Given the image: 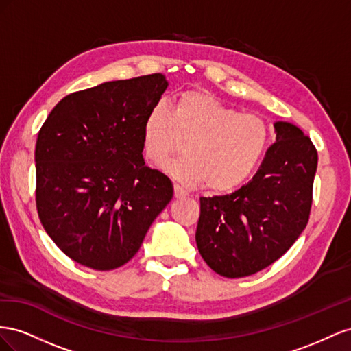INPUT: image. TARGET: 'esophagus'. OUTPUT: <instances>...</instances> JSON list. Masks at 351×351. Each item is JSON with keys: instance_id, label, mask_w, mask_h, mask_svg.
Returning <instances> with one entry per match:
<instances>
[{"instance_id": "obj_1", "label": "esophagus", "mask_w": 351, "mask_h": 351, "mask_svg": "<svg viewBox=\"0 0 351 351\" xmlns=\"http://www.w3.org/2000/svg\"><path fill=\"white\" fill-rule=\"evenodd\" d=\"M173 191H175V197L176 198H182V197H186L188 193L185 191V189L182 186H179L178 184L173 185Z\"/></svg>"}]
</instances>
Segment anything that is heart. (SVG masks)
<instances>
[{
	"label": "heart",
	"mask_w": 351,
	"mask_h": 351,
	"mask_svg": "<svg viewBox=\"0 0 351 351\" xmlns=\"http://www.w3.org/2000/svg\"><path fill=\"white\" fill-rule=\"evenodd\" d=\"M182 143L185 156L166 163V172L185 184L225 193L241 185L260 163L269 126L258 114L239 113L212 94L185 91L170 108L163 101L154 104L143 125L149 162L162 163Z\"/></svg>",
	"instance_id": "1"
}]
</instances>
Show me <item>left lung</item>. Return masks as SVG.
I'll return each instance as SVG.
<instances>
[{"instance_id":"obj_1","label":"left lung","mask_w":351,"mask_h":351,"mask_svg":"<svg viewBox=\"0 0 351 351\" xmlns=\"http://www.w3.org/2000/svg\"><path fill=\"white\" fill-rule=\"evenodd\" d=\"M252 181L232 194L199 198L198 252L216 274L243 278L284 256L308 222L317 152L300 128L276 122Z\"/></svg>"}]
</instances>
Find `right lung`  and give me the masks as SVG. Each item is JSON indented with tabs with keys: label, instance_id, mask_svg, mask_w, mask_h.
I'll list each match as a JSON object with an SVG mask.
<instances>
[{
	"label": "right lung",
	"instance_id": "right-lung-1",
	"mask_svg": "<svg viewBox=\"0 0 351 351\" xmlns=\"http://www.w3.org/2000/svg\"><path fill=\"white\" fill-rule=\"evenodd\" d=\"M162 73L66 95L39 129L36 210L56 245L95 270L123 266L173 197L145 166L143 125L166 91Z\"/></svg>",
	"mask_w": 351,
	"mask_h": 351
}]
</instances>
